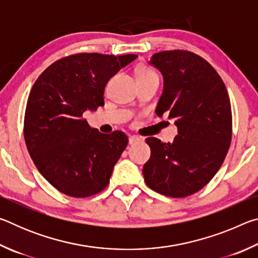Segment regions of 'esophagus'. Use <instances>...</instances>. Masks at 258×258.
Segmentation results:
<instances>
[{"label":"esophagus","instance_id":"esophagus-1","mask_svg":"<svg viewBox=\"0 0 258 258\" xmlns=\"http://www.w3.org/2000/svg\"><path fill=\"white\" fill-rule=\"evenodd\" d=\"M139 141H141V138L138 137V135H131V137L128 138L130 145H133V143H137Z\"/></svg>","mask_w":258,"mask_h":258}]
</instances>
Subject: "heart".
Returning a JSON list of instances; mask_svg holds the SVG:
<instances>
[{
    "mask_svg": "<svg viewBox=\"0 0 258 258\" xmlns=\"http://www.w3.org/2000/svg\"><path fill=\"white\" fill-rule=\"evenodd\" d=\"M151 76H157V74L154 71H151L150 68H148V67L139 68V71L137 73V77L138 78L139 77H151Z\"/></svg>",
    "mask_w": 258,
    "mask_h": 258,
    "instance_id": "b5f03b06",
    "label": "heart"
}]
</instances>
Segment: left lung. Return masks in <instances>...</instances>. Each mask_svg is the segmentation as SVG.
I'll use <instances>...</instances> for the list:
<instances>
[{"instance_id":"8db88e82","label":"left lung","mask_w":258,"mask_h":258,"mask_svg":"<svg viewBox=\"0 0 258 258\" xmlns=\"http://www.w3.org/2000/svg\"><path fill=\"white\" fill-rule=\"evenodd\" d=\"M164 76L156 113L175 118L173 143L147 138L150 159L142 173L147 185L160 195L184 198L202 190L223 164L232 139L228 91L208 61L185 50L152 55Z\"/></svg>"}]
</instances>
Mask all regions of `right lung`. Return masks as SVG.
Listing matches in <instances>:
<instances>
[{"label":"right lung","instance_id":"obj_1","mask_svg":"<svg viewBox=\"0 0 258 258\" xmlns=\"http://www.w3.org/2000/svg\"><path fill=\"white\" fill-rule=\"evenodd\" d=\"M135 54L76 53L56 60L34 83L26 106L24 137L43 177L61 194L86 198L107 187L128 143L121 131L91 128L83 113L103 106L108 81Z\"/></svg>","mask_w":258,"mask_h":258}]
</instances>
